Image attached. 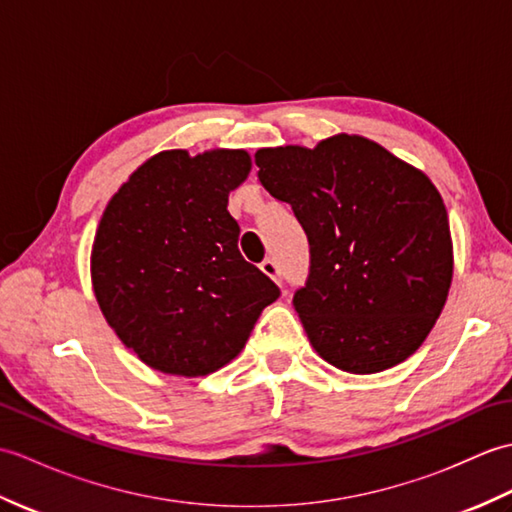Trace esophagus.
<instances>
[{"label": "esophagus", "instance_id": "esophagus-1", "mask_svg": "<svg viewBox=\"0 0 512 512\" xmlns=\"http://www.w3.org/2000/svg\"><path fill=\"white\" fill-rule=\"evenodd\" d=\"M259 268H262L264 275H268L270 279L277 281V284H281V273H279V266H277L275 259H264L262 266H259Z\"/></svg>", "mask_w": 512, "mask_h": 512}]
</instances>
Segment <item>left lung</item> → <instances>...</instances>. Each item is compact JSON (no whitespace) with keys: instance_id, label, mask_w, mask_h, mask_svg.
<instances>
[{"instance_id":"1","label":"left lung","mask_w":512,"mask_h":512,"mask_svg":"<svg viewBox=\"0 0 512 512\" xmlns=\"http://www.w3.org/2000/svg\"><path fill=\"white\" fill-rule=\"evenodd\" d=\"M259 180L310 244L295 310L314 350L350 374L405 361L427 339L453 279L449 215L433 182L363 136L266 147Z\"/></svg>"}]
</instances>
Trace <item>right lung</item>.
<instances>
[{"label": "right lung", "instance_id": "right-lung-1", "mask_svg": "<svg viewBox=\"0 0 512 512\" xmlns=\"http://www.w3.org/2000/svg\"><path fill=\"white\" fill-rule=\"evenodd\" d=\"M253 162L244 149L145 160L107 202L92 246L105 321L162 374L206 376L244 350L279 288L237 248L228 193Z\"/></svg>", "mask_w": 512, "mask_h": 512}]
</instances>
